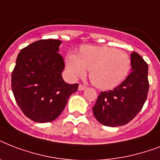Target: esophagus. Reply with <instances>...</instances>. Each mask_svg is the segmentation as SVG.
<instances>
[{
	"label": "esophagus",
	"mask_w": 160,
	"mask_h": 160,
	"mask_svg": "<svg viewBox=\"0 0 160 160\" xmlns=\"http://www.w3.org/2000/svg\"><path fill=\"white\" fill-rule=\"evenodd\" d=\"M78 89H79V90H84L85 89V86L80 84V85H79V88H78Z\"/></svg>",
	"instance_id": "obj_1"
}]
</instances>
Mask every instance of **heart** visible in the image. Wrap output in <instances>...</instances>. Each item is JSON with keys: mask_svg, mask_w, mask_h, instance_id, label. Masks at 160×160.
I'll return each instance as SVG.
<instances>
[{"mask_svg": "<svg viewBox=\"0 0 160 160\" xmlns=\"http://www.w3.org/2000/svg\"><path fill=\"white\" fill-rule=\"evenodd\" d=\"M130 64L126 52L109 46H82L78 55L70 53L65 57V65L71 77H82L89 70L91 83L101 90L119 85L128 75Z\"/></svg>", "mask_w": 160, "mask_h": 160, "instance_id": "b5f03b06", "label": "heart"}]
</instances>
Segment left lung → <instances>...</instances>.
Masks as SVG:
<instances>
[{
	"label": "left lung",
	"instance_id": "obj_1",
	"mask_svg": "<svg viewBox=\"0 0 160 160\" xmlns=\"http://www.w3.org/2000/svg\"><path fill=\"white\" fill-rule=\"evenodd\" d=\"M132 71L123 82L112 90L100 92L93 113L105 126L128 124L136 116L146 101L149 91L148 65L136 52L131 53Z\"/></svg>",
	"mask_w": 160,
	"mask_h": 160
}]
</instances>
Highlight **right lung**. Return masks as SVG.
<instances>
[{"label":"right lung","instance_id":"right-lung-1","mask_svg":"<svg viewBox=\"0 0 160 160\" xmlns=\"http://www.w3.org/2000/svg\"><path fill=\"white\" fill-rule=\"evenodd\" d=\"M60 44L59 40H40L22 49L16 58L11 89L21 111L35 122L53 121L78 90L79 84L70 85L63 80Z\"/></svg>","mask_w":160,"mask_h":160}]
</instances>
